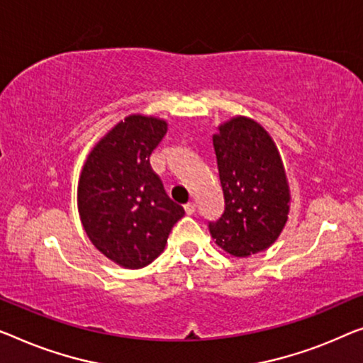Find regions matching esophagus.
Listing matches in <instances>:
<instances>
[{
	"mask_svg": "<svg viewBox=\"0 0 363 363\" xmlns=\"http://www.w3.org/2000/svg\"><path fill=\"white\" fill-rule=\"evenodd\" d=\"M184 210H186L187 215H194V213H196V203H194V202L186 203V205H184Z\"/></svg>",
	"mask_w": 363,
	"mask_h": 363,
	"instance_id": "obj_1",
	"label": "esophagus"
}]
</instances>
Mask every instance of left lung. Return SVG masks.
Returning <instances> with one entry per match:
<instances>
[{"label": "left lung", "instance_id": "8db88e82", "mask_svg": "<svg viewBox=\"0 0 363 363\" xmlns=\"http://www.w3.org/2000/svg\"><path fill=\"white\" fill-rule=\"evenodd\" d=\"M225 210L210 235L225 252L247 257L277 241L290 212V186L279 148L261 123L236 116L213 137Z\"/></svg>", "mask_w": 363, "mask_h": 363}]
</instances>
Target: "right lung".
Listing matches in <instances>:
<instances>
[{"instance_id": "obj_1", "label": "right lung", "mask_w": 363, "mask_h": 363, "mask_svg": "<svg viewBox=\"0 0 363 363\" xmlns=\"http://www.w3.org/2000/svg\"><path fill=\"white\" fill-rule=\"evenodd\" d=\"M166 132L164 118L132 113L94 145L81 169V225L96 250L121 267L153 262L184 216L150 166Z\"/></svg>"}]
</instances>
